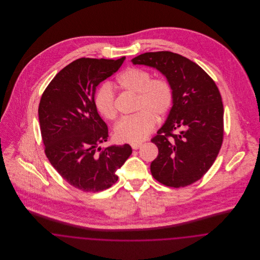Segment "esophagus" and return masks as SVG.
Wrapping results in <instances>:
<instances>
[{"mask_svg":"<svg viewBox=\"0 0 260 260\" xmlns=\"http://www.w3.org/2000/svg\"><path fill=\"white\" fill-rule=\"evenodd\" d=\"M141 146H142V143H132V144H131V147L134 149V150L141 148Z\"/></svg>","mask_w":260,"mask_h":260,"instance_id":"obj_1","label":"esophagus"}]
</instances>
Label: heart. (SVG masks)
<instances>
[{
    "mask_svg": "<svg viewBox=\"0 0 260 260\" xmlns=\"http://www.w3.org/2000/svg\"><path fill=\"white\" fill-rule=\"evenodd\" d=\"M119 86L137 94L133 116L121 119L114 128V136L119 142H139L153 130L155 122L164 118L173 104V88L163 79H152L148 71L129 68L117 79ZM94 104L104 118L114 120L117 116L115 96L109 85L101 86L94 97Z\"/></svg>",
    "mask_w": 260,
    "mask_h": 260,
    "instance_id": "1",
    "label": "heart"
}]
</instances>
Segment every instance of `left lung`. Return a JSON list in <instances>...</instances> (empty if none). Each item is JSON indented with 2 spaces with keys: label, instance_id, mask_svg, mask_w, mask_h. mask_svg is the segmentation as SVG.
<instances>
[{
  "label": "left lung",
  "instance_id": "left-lung-1",
  "mask_svg": "<svg viewBox=\"0 0 260 260\" xmlns=\"http://www.w3.org/2000/svg\"><path fill=\"white\" fill-rule=\"evenodd\" d=\"M132 63L158 70L173 88L172 107L151 140L158 147L150 166L152 176L174 188L196 182L222 145L224 110L216 84L196 63L172 52L144 53Z\"/></svg>",
  "mask_w": 260,
  "mask_h": 260
}]
</instances>
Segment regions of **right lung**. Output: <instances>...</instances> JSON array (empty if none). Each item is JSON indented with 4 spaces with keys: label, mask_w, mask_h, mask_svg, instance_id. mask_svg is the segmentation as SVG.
I'll use <instances>...</instances> for the list:
<instances>
[{
    "label": "right lung",
    "mask_w": 260,
    "mask_h": 260,
    "mask_svg": "<svg viewBox=\"0 0 260 260\" xmlns=\"http://www.w3.org/2000/svg\"><path fill=\"white\" fill-rule=\"evenodd\" d=\"M124 60L78 59L54 77L40 101L46 156L69 184L83 191L111 187L118 180L116 171L132 153L129 144L99 146L108 139V127L94 104L97 86Z\"/></svg>",
    "instance_id": "obj_1"
}]
</instances>
